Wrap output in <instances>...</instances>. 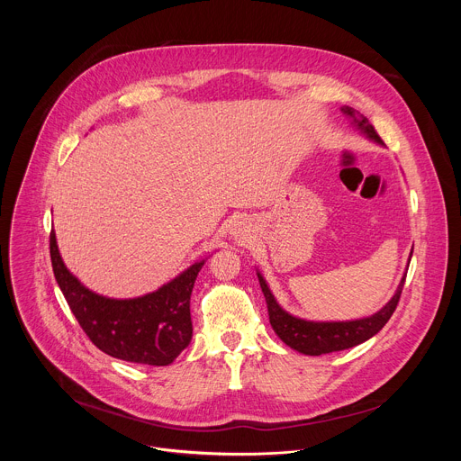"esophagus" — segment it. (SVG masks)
I'll return each mask as SVG.
<instances>
[{"instance_id": "obj_1", "label": "esophagus", "mask_w": 461, "mask_h": 461, "mask_svg": "<svg viewBox=\"0 0 461 461\" xmlns=\"http://www.w3.org/2000/svg\"><path fill=\"white\" fill-rule=\"evenodd\" d=\"M235 237H240L244 235V222L242 221H237V224L233 226V231H231Z\"/></svg>"}]
</instances>
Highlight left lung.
Listing matches in <instances>:
<instances>
[{"mask_svg":"<svg viewBox=\"0 0 461 461\" xmlns=\"http://www.w3.org/2000/svg\"><path fill=\"white\" fill-rule=\"evenodd\" d=\"M341 113L350 120V123L359 131V133H363L368 140L383 146V140L379 139L374 125L368 122L366 116L359 114L354 107H348V105H343ZM411 257H412V251H411ZM411 257H409V262H411ZM409 262H407V270H409ZM257 277H258L260 290L265 294V299L268 304L270 324L274 328V332L281 338V341L304 356H321V354H330V352H339V350L357 347L368 341L370 338H374L388 322L393 310H396L407 276L402 277L396 288V294L390 297V301L381 310H377L368 317L352 319V321H308V319L295 317L277 303L267 279L262 277L258 270H257Z\"/></svg>","mask_w":461,"mask_h":461,"instance_id":"obj_1","label":"left lung"}]
</instances>
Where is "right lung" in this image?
<instances>
[{
  "label": "right lung",
  "instance_id": "1",
  "mask_svg": "<svg viewBox=\"0 0 461 461\" xmlns=\"http://www.w3.org/2000/svg\"><path fill=\"white\" fill-rule=\"evenodd\" d=\"M50 260L56 283L71 312L95 347L107 356L166 366L189 345L193 336L189 299L206 258L193 262L158 290L133 299L105 297L84 286L63 265L54 230Z\"/></svg>",
  "mask_w": 461,
  "mask_h": 461
}]
</instances>
